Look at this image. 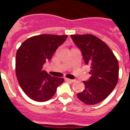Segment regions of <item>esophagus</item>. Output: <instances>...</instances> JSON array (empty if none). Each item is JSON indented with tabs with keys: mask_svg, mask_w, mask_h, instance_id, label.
I'll return each instance as SVG.
<instances>
[{
	"mask_svg": "<svg viewBox=\"0 0 130 130\" xmlns=\"http://www.w3.org/2000/svg\"><path fill=\"white\" fill-rule=\"evenodd\" d=\"M65 81L68 82H71V83H73L74 82V79H65Z\"/></svg>",
	"mask_w": 130,
	"mask_h": 130,
	"instance_id": "esophagus-1",
	"label": "esophagus"
}]
</instances>
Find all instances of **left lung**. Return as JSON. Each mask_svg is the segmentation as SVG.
I'll use <instances>...</instances> for the list:
<instances>
[{
    "label": "left lung",
    "instance_id": "8db88e82",
    "mask_svg": "<svg viewBox=\"0 0 130 130\" xmlns=\"http://www.w3.org/2000/svg\"><path fill=\"white\" fill-rule=\"evenodd\" d=\"M71 37L81 50L86 65H90L91 76L84 90L77 98L86 104H95L109 95L118 81L119 66L113 53L103 41L93 35H72Z\"/></svg>",
    "mask_w": 130,
    "mask_h": 130
}]
</instances>
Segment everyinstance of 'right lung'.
Segmentation results:
<instances>
[{"mask_svg":"<svg viewBox=\"0 0 130 130\" xmlns=\"http://www.w3.org/2000/svg\"><path fill=\"white\" fill-rule=\"evenodd\" d=\"M67 37L46 34L33 36L24 41L18 49L16 75L21 89L30 99L37 102L48 100L64 82L62 78L49 75L42 68Z\"/></svg>","mask_w":130,"mask_h":130,"instance_id":"add662e5","label":"right lung"}]
</instances>
